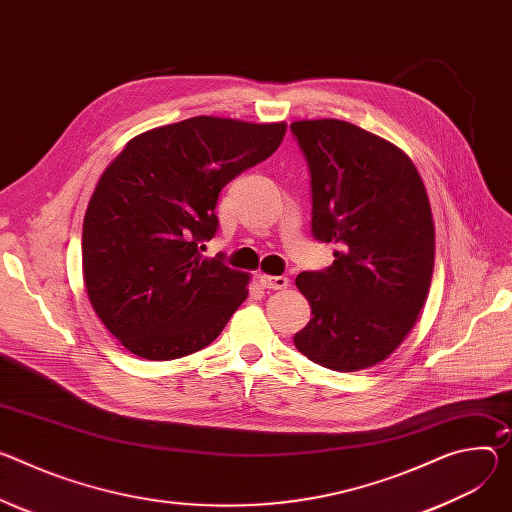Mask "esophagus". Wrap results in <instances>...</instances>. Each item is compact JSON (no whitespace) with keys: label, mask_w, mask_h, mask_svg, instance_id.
Returning a JSON list of instances; mask_svg holds the SVG:
<instances>
[{"label":"esophagus","mask_w":512,"mask_h":512,"mask_svg":"<svg viewBox=\"0 0 512 512\" xmlns=\"http://www.w3.org/2000/svg\"><path fill=\"white\" fill-rule=\"evenodd\" d=\"M259 284L265 288V290H284L288 288L290 280L286 275H267V273H259L257 275Z\"/></svg>","instance_id":"obj_1"}]
</instances>
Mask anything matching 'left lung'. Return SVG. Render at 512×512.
<instances>
[{
	"label": "left lung",
	"instance_id": "1",
	"mask_svg": "<svg viewBox=\"0 0 512 512\" xmlns=\"http://www.w3.org/2000/svg\"><path fill=\"white\" fill-rule=\"evenodd\" d=\"M290 130L310 171L312 237L337 245L333 265L296 277L312 318L294 345L327 369H365L406 339L429 294L425 185L398 147L355 124L300 120Z\"/></svg>",
	"mask_w": 512,
	"mask_h": 512
}]
</instances>
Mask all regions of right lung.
I'll return each mask as SVG.
<instances>
[{
    "instance_id": "1",
    "label": "right lung",
    "mask_w": 512,
    "mask_h": 512,
    "mask_svg": "<svg viewBox=\"0 0 512 512\" xmlns=\"http://www.w3.org/2000/svg\"><path fill=\"white\" fill-rule=\"evenodd\" d=\"M286 122L196 116L134 136L98 181L83 218V280L106 329L134 355L167 361L210 345L247 298L249 275L216 235L228 181L275 153Z\"/></svg>"
}]
</instances>
